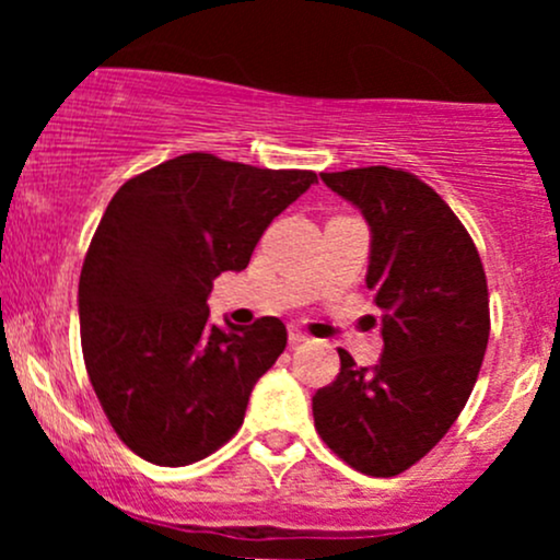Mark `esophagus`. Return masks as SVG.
I'll use <instances>...</instances> for the list:
<instances>
[{"mask_svg": "<svg viewBox=\"0 0 560 560\" xmlns=\"http://www.w3.org/2000/svg\"><path fill=\"white\" fill-rule=\"evenodd\" d=\"M305 334H302L298 326H292V329H289V345H300V342H305Z\"/></svg>", "mask_w": 560, "mask_h": 560, "instance_id": "esophagus-1", "label": "esophagus"}]
</instances>
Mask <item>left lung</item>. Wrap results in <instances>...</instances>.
I'll use <instances>...</instances> for the list:
<instances>
[{"label":"left lung","mask_w":560,"mask_h":560,"mask_svg":"<svg viewBox=\"0 0 560 560\" xmlns=\"http://www.w3.org/2000/svg\"><path fill=\"white\" fill-rule=\"evenodd\" d=\"M371 231L365 287L382 311L384 352L313 397L320 440L369 477H397L432 450L477 384L490 339V298L464 223L432 186L387 165L320 173Z\"/></svg>","instance_id":"obj_1"}]
</instances>
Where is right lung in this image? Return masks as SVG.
Returning <instances> with one entry per match:
<instances>
[{"label": "right lung", "instance_id": "obj_1", "mask_svg": "<svg viewBox=\"0 0 560 560\" xmlns=\"http://www.w3.org/2000/svg\"><path fill=\"white\" fill-rule=\"evenodd\" d=\"M316 182L189 152L115 191L81 268V347L102 410L139 458L189 466L242 427L287 326L266 316L221 329L210 289L247 268L268 223Z\"/></svg>", "mask_w": 560, "mask_h": 560}]
</instances>
